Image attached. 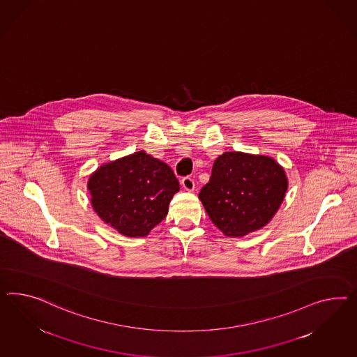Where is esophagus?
Wrapping results in <instances>:
<instances>
[{"mask_svg": "<svg viewBox=\"0 0 357 357\" xmlns=\"http://www.w3.org/2000/svg\"><path fill=\"white\" fill-rule=\"evenodd\" d=\"M181 183H182V187L185 191H193L195 190V182H193L191 176H184L183 179L181 181Z\"/></svg>", "mask_w": 357, "mask_h": 357, "instance_id": "esophagus-1", "label": "esophagus"}]
</instances>
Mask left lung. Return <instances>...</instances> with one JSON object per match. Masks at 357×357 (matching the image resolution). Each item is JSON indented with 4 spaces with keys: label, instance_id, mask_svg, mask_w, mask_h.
I'll return each mask as SVG.
<instances>
[{
    "label": "left lung",
    "instance_id": "left-lung-1",
    "mask_svg": "<svg viewBox=\"0 0 357 357\" xmlns=\"http://www.w3.org/2000/svg\"><path fill=\"white\" fill-rule=\"evenodd\" d=\"M286 191L284 170L273 158L226 152L214 161L199 197L225 235L244 236L273 218Z\"/></svg>",
    "mask_w": 357,
    "mask_h": 357
}]
</instances>
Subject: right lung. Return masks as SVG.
Wrapping results in <instances>:
<instances>
[{"label":"right lung","mask_w":357,"mask_h":357,"mask_svg":"<svg viewBox=\"0 0 357 357\" xmlns=\"http://www.w3.org/2000/svg\"><path fill=\"white\" fill-rule=\"evenodd\" d=\"M88 190L102 221L126 236H145L166 217L179 182L167 165L140 151L98 167Z\"/></svg>","instance_id":"right-lung-1"}]
</instances>
